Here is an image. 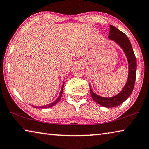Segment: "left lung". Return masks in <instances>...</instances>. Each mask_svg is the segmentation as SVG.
Masks as SVG:
<instances>
[{"label":"left lung","instance_id":"8db88e82","mask_svg":"<svg viewBox=\"0 0 149 149\" xmlns=\"http://www.w3.org/2000/svg\"><path fill=\"white\" fill-rule=\"evenodd\" d=\"M108 38L113 41L122 48L126 56L128 63V77L122 90L118 94L110 97H102L92 91L90 87V92L94 101L106 108H113L119 106L130 97L133 91L136 72V59L130 39L124 32L119 31L113 25H110V32Z\"/></svg>","mask_w":149,"mask_h":149}]
</instances>
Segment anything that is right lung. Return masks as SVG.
<instances>
[{"instance_id": "1", "label": "right lung", "mask_w": 149, "mask_h": 149, "mask_svg": "<svg viewBox=\"0 0 149 149\" xmlns=\"http://www.w3.org/2000/svg\"><path fill=\"white\" fill-rule=\"evenodd\" d=\"M64 86V82L63 83V84H62L61 90V92H60V94H59L58 97L55 101H54V102H52V103H49V104H48L44 105V106H40V107H36V106H33V105H32V107H34V108H47L52 107H53V106H54L55 104H57V102H58L59 101H60V100H61V97H62V91H63Z\"/></svg>"}]
</instances>
